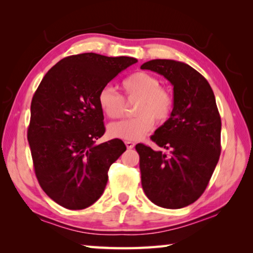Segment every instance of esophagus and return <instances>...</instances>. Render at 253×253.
<instances>
[{
	"mask_svg": "<svg viewBox=\"0 0 253 253\" xmlns=\"http://www.w3.org/2000/svg\"><path fill=\"white\" fill-rule=\"evenodd\" d=\"M125 145H126V147H127L128 149H131V148H134L135 143H134V142H130V140H126Z\"/></svg>",
	"mask_w": 253,
	"mask_h": 253,
	"instance_id": "esophagus-1",
	"label": "esophagus"
}]
</instances>
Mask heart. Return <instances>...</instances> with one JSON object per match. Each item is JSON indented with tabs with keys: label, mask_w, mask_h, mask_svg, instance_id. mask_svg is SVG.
<instances>
[{
	"label": "heart",
	"mask_w": 253,
	"mask_h": 253,
	"mask_svg": "<svg viewBox=\"0 0 253 253\" xmlns=\"http://www.w3.org/2000/svg\"><path fill=\"white\" fill-rule=\"evenodd\" d=\"M121 87L128 100L137 99L136 117L116 122L108 126L111 137L125 140L142 138L152 129L155 123H164L174 108V96L170 89L160 84L155 75L137 71L127 76ZM98 105L107 117L121 118L125 114V100L114 88L106 85L98 93Z\"/></svg>",
	"instance_id": "heart-1"
}]
</instances>
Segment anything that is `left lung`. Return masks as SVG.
<instances>
[{
	"label": "left lung",
	"instance_id": "1",
	"mask_svg": "<svg viewBox=\"0 0 253 253\" xmlns=\"http://www.w3.org/2000/svg\"><path fill=\"white\" fill-rule=\"evenodd\" d=\"M140 69L155 71L173 84L170 117L151 139L168 153L136 145L142 186L154 204L181 209L207 188L221 153V117L208 80L186 63L155 59Z\"/></svg>",
	"mask_w": 253,
	"mask_h": 253
}]
</instances>
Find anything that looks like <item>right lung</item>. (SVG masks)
Wrapping results in <instances>:
<instances>
[{"label":"right lung","instance_id":"obj_1","mask_svg":"<svg viewBox=\"0 0 253 253\" xmlns=\"http://www.w3.org/2000/svg\"><path fill=\"white\" fill-rule=\"evenodd\" d=\"M136 62L92 52L69 55L46 72L34 92L28 128L34 173L61 207L83 210L95 203L110 165L126 151L118 138L95 144L106 130L98 93Z\"/></svg>","mask_w":253,"mask_h":253}]
</instances>
